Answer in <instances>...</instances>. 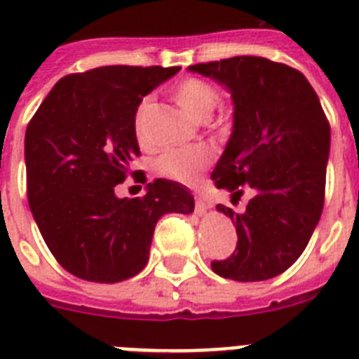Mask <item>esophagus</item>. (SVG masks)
<instances>
[{"mask_svg": "<svg viewBox=\"0 0 359 359\" xmlns=\"http://www.w3.org/2000/svg\"><path fill=\"white\" fill-rule=\"evenodd\" d=\"M208 210H210V205L205 204L204 198L198 197V195H197V197H195V213L201 215V217H202V215L208 213Z\"/></svg>", "mask_w": 359, "mask_h": 359, "instance_id": "obj_1", "label": "esophagus"}]
</instances>
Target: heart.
<instances>
[{"label":"heart","mask_w":359,"mask_h":359,"mask_svg":"<svg viewBox=\"0 0 359 359\" xmlns=\"http://www.w3.org/2000/svg\"><path fill=\"white\" fill-rule=\"evenodd\" d=\"M173 99L180 108L188 111L193 119L205 121L211 115V111L218 104V92L211 83L198 77H186L180 83H177L173 92ZM148 97L139 102L133 117V126L139 141L144 142V119L149 110ZM211 151L204 146H191L186 149H171L161 155L157 161V171L162 177L179 180V182H193L202 170L210 166Z\"/></svg>","instance_id":"obj_1"}]
</instances>
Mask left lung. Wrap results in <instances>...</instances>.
Listing matches in <instances>:
<instances>
[{
    "mask_svg": "<svg viewBox=\"0 0 359 359\" xmlns=\"http://www.w3.org/2000/svg\"><path fill=\"white\" fill-rule=\"evenodd\" d=\"M226 85L235 124L226 151L211 173L218 189L240 201L253 189L244 213L218 204L236 224L235 253L211 269L236 282L278 276L298 260L325 201L330 126L309 81L296 68L257 55L189 67Z\"/></svg>",
    "mask_w": 359,
    "mask_h": 359,
    "instance_id": "obj_1",
    "label": "left lung"
}]
</instances>
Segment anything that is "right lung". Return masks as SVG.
<instances>
[{
    "label": "right lung",
    "instance_id": "obj_1",
    "mask_svg": "<svg viewBox=\"0 0 359 359\" xmlns=\"http://www.w3.org/2000/svg\"><path fill=\"white\" fill-rule=\"evenodd\" d=\"M179 70L117 65L70 74L27 126L29 205L50 253L77 278L115 283L135 276L148 262L158 218L195 208L191 193L166 179L149 182L142 197L115 195L141 155L137 106Z\"/></svg>",
    "mask_w": 359,
    "mask_h": 359
}]
</instances>
